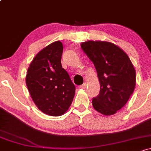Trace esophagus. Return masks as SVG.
<instances>
[{
	"label": "esophagus",
	"instance_id": "esophagus-1",
	"mask_svg": "<svg viewBox=\"0 0 151 151\" xmlns=\"http://www.w3.org/2000/svg\"><path fill=\"white\" fill-rule=\"evenodd\" d=\"M86 86H87L86 83H83V84H82V85L79 86V88L85 89V88H86Z\"/></svg>",
	"mask_w": 151,
	"mask_h": 151
}]
</instances>
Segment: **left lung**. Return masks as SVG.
Segmentation results:
<instances>
[{
    "mask_svg": "<svg viewBox=\"0 0 151 151\" xmlns=\"http://www.w3.org/2000/svg\"><path fill=\"white\" fill-rule=\"evenodd\" d=\"M81 47L94 65L100 83L99 94L92 100L93 108L104 115L115 114L134 91L133 65L127 55L113 43L90 40Z\"/></svg>",
    "mask_w": 151,
    "mask_h": 151,
    "instance_id": "obj_1",
    "label": "left lung"
}]
</instances>
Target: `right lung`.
Returning a JSON list of instances; mask_svg holds the SVG:
<instances>
[{
    "label": "right lung",
    "mask_w": 151,
    "mask_h": 151,
    "mask_svg": "<svg viewBox=\"0 0 151 151\" xmlns=\"http://www.w3.org/2000/svg\"><path fill=\"white\" fill-rule=\"evenodd\" d=\"M63 46L56 41L34 58L27 70L26 83L32 100L45 114L60 116L70 106L76 92L67 71L63 68Z\"/></svg>",
    "instance_id": "add662e5"
}]
</instances>
